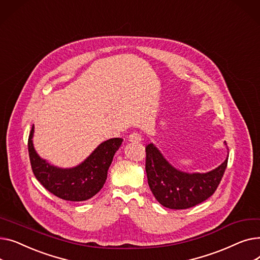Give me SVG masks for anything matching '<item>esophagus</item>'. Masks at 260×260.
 <instances>
[{"mask_svg": "<svg viewBox=\"0 0 260 260\" xmlns=\"http://www.w3.org/2000/svg\"><path fill=\"white\" fill-rule=\"evenodd\" d=\"M128 140L132 141V142H140L141 141V136L138 133L134 132L128 136Z\"/></svg>", "mask_w": 260, "mask_h": 260, "instance_id": "obj_1", "label": "esophagus"}]
</instances>
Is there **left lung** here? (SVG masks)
I'll return each mask as SVG.
<instances>
[{"label":"left lung","mask_w":260,"mask_h":260,"mask_svg":"<svg viewBox=\"0 0 260 260\" xmlns=\"http://www.w3.org/2000/svg\"><path fill=\"white\" fill-rule=\"evenodd\" d=\"M147 182L157 201L173 210H184L210 198L219 185L228 166V158L208 173H184L175 169L159 149L149 143L145 147Z\"/></svg>","instance_id":"1"}]
</instances>
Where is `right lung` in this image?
I'll use <instances>...</instances> for the list:
<instances>
[{
    "label": "right lung",
    "mask_w": 260,
    "mask_h": 260,
    "mask_svg": "<svg viewBox=\"0 0 260 260\" xmlns=\"http://www.w3.org/2000/svg\"><path fill=\"white\" fill-rule=\"evenodd\" d=\"M34 125L28 137V153L32 172L48 192L68 201H84L97 194L107 178L115 153L123 139L113 138L102 142L81 163L72 169H61L41 158L34 147Z\"/></svg>",
    "instance_id": "obj_1"
}]
</instances>
